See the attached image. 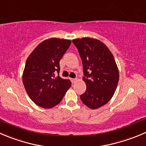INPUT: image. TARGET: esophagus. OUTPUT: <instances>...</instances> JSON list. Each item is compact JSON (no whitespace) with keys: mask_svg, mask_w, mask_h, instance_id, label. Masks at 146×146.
<instances>
[{"mask_svg":"<svg viewBox=\"0 0 146 146\" xmlns=\"http://www.w3.org/2000/svg\"><path fill=\"white\" fill-rule=\"evenodd\" d=\"M70 80H71L72 83H75L76 80H77V78H70Z\"/></svg>","mask_w":146,"mask_h":146,"instance_id":"1","label":"esophagus"}]
</instances>
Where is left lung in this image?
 Instances as JSON below:
<instances>
[{"label":"left lung","instance_id":"obj_1","mask_svg":"<svg viewBox=\"0 0 146 146\" xmlns=\"http://www.w3.org/2000/svg\"><path fill=\"white\" fill-rule=\"evenodd\" d=\"M83 66L86 90L80 100L88 107L96 109L112 98L119 80L113 56L101 41L90 38L73 40Z\"/></svg>","mask_w":146,"mask_h":146}]
</instances>
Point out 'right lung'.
<instances>
[{"label": "right lung", "mask_w": 146, "mask_h": 146, "mask_svg": "<svg viewBox=\"0 0 146 146\" xmlns=\"http://www.w3.org/2000/svg\"><path fill=\"white\" fill-rule=\"evenodd\" d=\"M70 43V40L60 38L44 40L27 59L23 83L31 100L40 107L56 106L71 86L70 80L59 76V62ZM56 72L58 76L54 75Z\"/></svg>", "instance_id": "right-lung-1"}]
</instances>
